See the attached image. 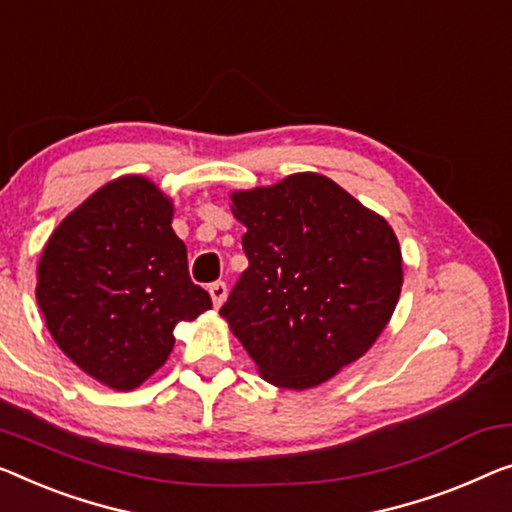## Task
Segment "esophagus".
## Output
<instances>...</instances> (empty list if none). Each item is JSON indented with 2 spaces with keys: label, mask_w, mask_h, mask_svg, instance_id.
Wrapping results in <instances>:
<instances>
[{
  "label": "esophagus",
  "mask_w": 512,
  "mask_h": 512,
  "mask_svg": "<svg viewBox=\"0 0 512 512\" xmlns=\"http://www.w3.org/2000/svg\"><path fill=\"white\" fill-rule=\"evenodd\" d=\"M209 294H211V301H213V305H216V308H220V305L225 303V299H227V285L225 282H213V285H209Z\"/></svg>",
  "instance_id": "34e87169"
}]
</instances>
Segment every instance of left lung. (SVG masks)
<instances>
[{"mask_svg": "<svg viewBox=\"0 0 512 512\" xmlns=\"http://www.w3.org/2000/svg\"><path fill=\"white\" fill-rule=\"evenodd\" d=\"M230 197L248 269L220 315L269 384H324L386 329L402 289L398 236L315 172Z\"/></svg>", "mask_w": 512, "mask_h": 512, "instance_id": "1", "label": "left lung"}]
</instances>
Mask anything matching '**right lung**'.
Instances as JSON below:
<instances>
[{"label": "right lung", "mask_w": 512, "mask_h": 512, "mask_svg": "<svg viewBox=\"0 0 512 512\" xmlns=\"http://www.w3.org/2000/svg\"><path fill=\"white\" fill-rule=\"evenodd\" d=\"M172 200L119 177L68 213L38 262L36 301L55 342L89 377L133 391L167 361L174 326L211 308L188 276Z\"/></svg>", "instance_id": "add662e5"}]
</instances>
